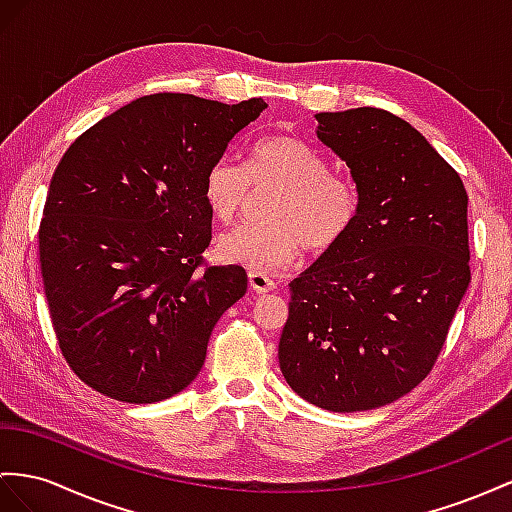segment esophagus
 Here are the masks:
<instances>
[{
	"label": "esophagus",
	"instance_id": "34e87169",
	"mask_svg": "<svg viewBox=\"0 0 512 512\" xmlns=\"http://www.w3.org/2000/svg\"><path fill=\"white\" fill-rule=\"evenodd\" d=\"M248 285H251V290L255 294H268L277 287L268 274H261V272H248Z\"/></svg>",
	"mask_w": 512,
	"mask_h": 512
}]
</instances>
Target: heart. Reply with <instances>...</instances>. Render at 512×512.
<instances>
[{"instance_id": "b5f03b06", "label": "heart", "mask_w": 512, "mask_h": 512, "mask_svg": "<svg viewBox=\"0 0 512 512\" xmlns=\"http://www.w3.org/2000/svg\"><path fill=\"white\" fill-rule=\"evenodd\" d=\"M253 186L279 188L266 209L268 225H246L222 235V261L251 272L274 274L298 264L305 246L326 253L355 225L361 192L348 175L333 173L326 157L292 134H274L255 144L244 170L231 157L207 168L203 201L222 225L242 214Z\"/></svg>"}]
</instances>
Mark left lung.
I'll return each mask as SVG.
<instances>
[{
  "label": "left lung",
  "mask_w": 512,
  "mask_h": 512,
  "mask_svg": "<svg viewBox=\"0 0 512 512\" xmlns=\"http://www.w3.org/2000/svg\"><path fill=\"white\" fill-rule=\"evenodd\" d=\"M316 119L361 207L346 238L290 283L279 365L320 409L370 411L422 383L445 344L471 281L467 192L396 114L355 108Z\"/></svg>",
  "instance_id": "8db88e82"
}]
</instances>
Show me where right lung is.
<instances>
[{
	"label": "right lung",
	"instance_id": "obj_1",
	"mask_svg": "<svg viewBox=\"0 0 512 512\" xmlns=\"http://www.w3.org/2000/svg\"><path fill=\"white\" fill-rule=\"evenodd\" d=\"M268 108L140 97L77 138L49 183L38 253L64 359L112 400L151 404L199 376L216 322L246 294L205 266L207 168Z\"/></svg>",
	"mask_w": 512,
	"mask_h": 512
}]
</instances>
